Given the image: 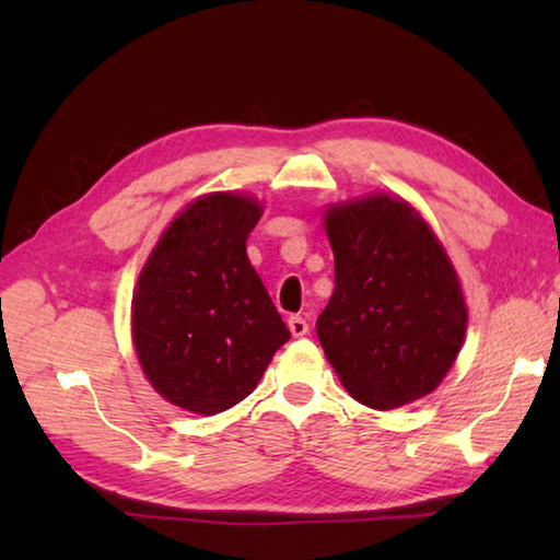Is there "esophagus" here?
I'll return each instance as SVG.
<instances>
[{"mask_svg":"<svg viewBox=\"0 0 560 560\" xmlns=\"http://www.w3.org/2000/svg\"><path fill=\"white\" fill-rule=\"evenodd\" d=\"M289 329H291V335L293 337H305L307 335V323H305V317H301V315H291L289 317Z\"/></svg>","mask_w":560,"mask_h":560,"instance_id":"34e87169","label":"esophagus"}]
</instances>
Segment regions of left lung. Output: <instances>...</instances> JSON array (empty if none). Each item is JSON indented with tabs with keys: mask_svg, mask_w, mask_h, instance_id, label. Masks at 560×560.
I'll list each match as a JSON object with an SVG mask.
<instances>
[{
	"mask_svg": "<svg viewBox=\"0 0 560 560\" xmlns=\"http://www.w3.org/2000/svg\"><path fill=\"white\" fill-rule=\"evenodd\" d=\"M325 229L335 293L315 327L341 385L380 411L431 395L467 331L457 271L438 235L392 195L329 207Z\"/></svg>",
	"mask_w": 560,
	"mask_h": 560,
	"instance_id": "obj_1",
	"label": "left lung"
}]
</instances>
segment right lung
Wrapping results in <instances>:
<instances>
[{"label": "right lung", "mask_w": 560, "mask_h": 560, "mask_svg": "<svg viewBox=\"0 0 560 560\" xmlns=\"http://www.w3.org/2000/svg\"><path fill=\"white\" fill-rule=\"evenodd\" d=\"M259 217L253 197H199L173 219L139 273L137 359L175 407L205 416L235 407L291 339L247 259L245 243Z\"/></svg>", "instance_id": "obj_1"}]
</instances>
